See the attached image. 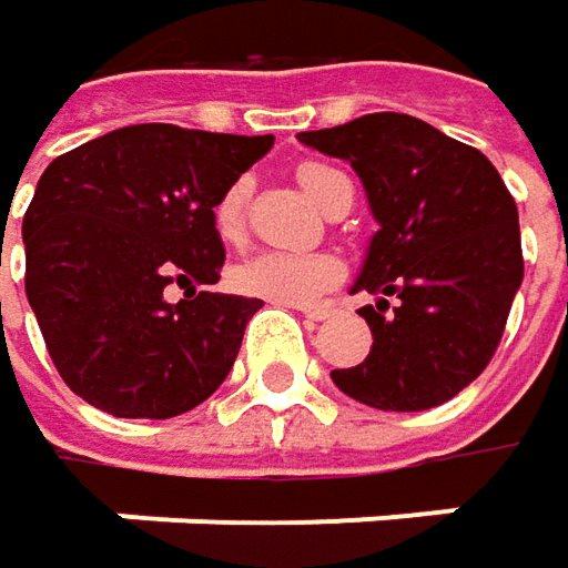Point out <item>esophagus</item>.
<instances>
[{"instance_id": "34e87169", "label": "esophagus", "mask_w": 568, "mask_h": 568, "mask_svg": "<svg viewBox=\"0 0 568 568\" xmlns=\"http://www.w3.org/2000/svg\"><path fill=\"white\" fill-rule=\"evenodd\" d=\"M295 311H302V314L311 317V321H324V317H331V308H324V305H295Z\"/></svg>"}]
</instances>
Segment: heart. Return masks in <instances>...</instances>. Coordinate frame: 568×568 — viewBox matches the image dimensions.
<instances>
[{"instance_id":"obj_1","label":"heart","mask_w":568,"mask_h":568,"mask_svg":"<svg viewBox=\"0 0 568 568\" xmlns=\"http://www.w3.org/2000/svg\"><path fill=\"white\" fill-rule=\"evenodd\" d=\"M298 184L327 210L346 174L321 161H305L298 168ZM251 200V181L237 178L212 203V232L219 241L235 244L244 235V212ZM339 280V260L324 251H254L237 260L229 273V283L247 298H263L273 305H305L324 295Z\"/></svg>"}]
</instances>
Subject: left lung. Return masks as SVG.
<instances>
[{"label":"left lung","mask_w":568,"mask_h":568,"mask_svg":"<svg viewBox=\"0 0 568 568\" xmlns=\"http://www.w3.org/2000/svg\"><path fill=\"white\" fill-rule=\"evenodd\" d=\"M298 139L356 168L382 225L353 285L382 295L358 311L372 353L333 368V384L394 413L452 400L489 365L525 276L518 206L499 171L409 113H365Z\"/></svg>","instance_id":"8db88e82"}]
</instances>
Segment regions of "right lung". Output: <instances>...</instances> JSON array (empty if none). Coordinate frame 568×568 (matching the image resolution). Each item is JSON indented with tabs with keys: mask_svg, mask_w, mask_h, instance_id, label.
<instances>
[{
	"mask_svg": "<svg viewBox=\"0 0 568 568\" xmlns=\"http://www.w3.org/2000/svg\"><path fill=\"white\" fill-rule=\"evenodd\" d=\"M273 136L139 123L50 161L24 212V292L72 394L120 419L203 404L260 298L200 292L225 247L212 203ZM171 284L185 288L168 303Z\"/></svg>",
	"mask_w": 568,
	"mask_h": 568,
	"instance_id": "add662e5",
	"label": "right lung"
}]
</instances>
